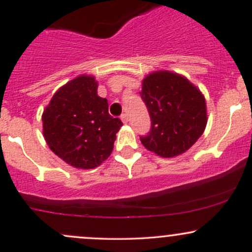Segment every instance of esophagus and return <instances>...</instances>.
Here are the masks:
<instances>
[{
    "label": "esophagus",
    "mask_w": 252,
    "mask_h": 252,
    "mask_svg": "<svg viewBox=\"0 0 252 252\" xmlns=\"http://www.w3.org/2000/svg\"><path fill=\"white\" fill-rule=\"evenodd\" d=\"M121 120H122L123 121V123H128L129 122V118H128V115H126V114H123L122 115V116H121Z\"/></svg>",
    "instance_id": "1"
}]
</instances>
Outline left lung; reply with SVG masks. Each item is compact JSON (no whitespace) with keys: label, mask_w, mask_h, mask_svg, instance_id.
Returning a JSON list of instances; mask_svg holds the SVG:
<instances>
[{"label":"left lung","mask_w":252,"mask_h":252,"mask_svg":"<svg viewBox=\"0 0 252 252\" xmlns=\"http://www.w3.org/2000/svg\"><path fill=\"white\" fill-rule=\"evenodd\" d=\"M140 94L152 120L148 135L141 137L149 152L174 158L202 135L207 124L206 102L186 77L166 70L152 72L143 79Z\"/></svg>","instance_id":"obj_1"}]
</instances>
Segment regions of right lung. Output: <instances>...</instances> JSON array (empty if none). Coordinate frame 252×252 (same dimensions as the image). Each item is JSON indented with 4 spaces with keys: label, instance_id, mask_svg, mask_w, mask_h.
Instances as JSON below:
<instances>
[{
    "label": "right lung",
    "instance_id": "obj_1",
    "mask_svg": "<svg viewBox=\"0 0 252 252\" xmlns=\"http://www.w3.org/2000/svg\"><path fill=\"white\" fill-rule=\"evenodd\" d=\"M94 76L82 74L62 86L42 114V132L52 152L72 167L96 168L114 149L123 126L109 115Z\"/></svg>",
    "mask_w": 252,
    "mask_h": 252
}]
</instances>
